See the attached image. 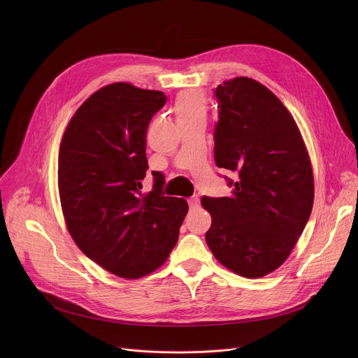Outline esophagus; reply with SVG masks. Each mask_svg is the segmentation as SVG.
<instances>
[{
    "mask_svg": "<svg viewBox=\"0 0 358 358\" xmlns=\"http://www.w3.org/2000/svg\"><path fill=\"white\" fill-rule=\"evenodd\" d=\"M188 206H189L191 210H196V208L199 207V198H198L196 195L191 196V198L188 199Z\"/></svg>",
    "mask_w": 358,
    "mask_h": 358,
    "instance_id": "34e87169",
    "label": "esophagus"
}]
</instances>
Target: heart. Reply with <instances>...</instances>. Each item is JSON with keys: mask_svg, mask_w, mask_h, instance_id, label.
I'll return each instance as SVG.
<instances>
[{"mask_svg": "<svg viewBox=\"0 0 358 358\" xmlns=\"http://www.w3.org/2000/svg\"><path fill=\"white\" fill-rule=\"evenodd\" d=\"M174 110L177 119L203 115L206 113V99L201 93L185 92L177 97Z\"/></svg>", "mask_w": 358, "mask_h": 358, "instance_id": "1", "label": "heart"}]
</instances>
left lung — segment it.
Returning <instances> with one entry per match:
<instances>
[{
	"mask_svg": "<svg viewBox=\"0 0 358 358\" xmlns=\"http://www.w3.org/2000/svg\"><path fill=\"white\" fill-rule=\"evenodd\" d=\"M214 93L215 164L236 181L225 177L229 196H202L213 218L206 241L225 268L257 279L287 259L309 221L312 164L294 119L266 86L241 76Z\"/></svg>",
	"mask_w": 358,
	"mask_h": 358,
	"instance_id": "1",
	"label": "left lung"
}]
</instances>
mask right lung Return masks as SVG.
Returning a JSON list of instances; mask_svg holds the SVG:
<instances>
[{"mask_svg": "<svg viewBox=\"0 0 358 358\" xmlns=\"http://www.w3.org/2000/svg\"><path fill=\"white\" fill-rule=\"evenodd\" d=\"M166 94L117 82L94 92L71 119L59 148L58 187L79 249L113 275L138 279L160 268L178 241L184 198L164 196V176L141 192L145 134Z\"/></svg>", "mask_w": 358, "mask_h": 358, "instance_id": "add662e5", "label": "right lung"}]
</instances>
